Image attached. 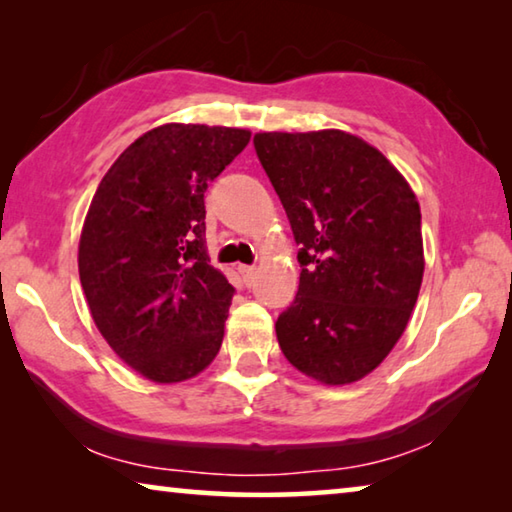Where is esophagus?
Instances as JSON below:
<instances>
[{
    "mask_svg": "<svg viewBox=\"0 0 512 512\" xmlns=\"http://www.w3.org/2000/svg\"><path fill=\"white\" fill-rule=\"evenodd\" d=\"M239 273H241V277H244V282L250 284V282L255 280L257 268H255V266H239Z\"/></svg>",
    "mask_w": 512,
    "mask_h": 512,
    "instance_id": "34e87169",
    "label": "esophagus"
}]
</instances>
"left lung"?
<instances>
[{
	"mask_svg": "<svg viewBox=\"0 0 512 512\" xmlns=\"http://www.w3.org/2000/svg\"><path fill=\"white\" fill-rule=\"evenodd\" d=\"M253 144L300 246V287L277 318V343L320 384L359 381L395 348L418 300V198L357 135L257 133Z\"/></svg>",
	"mask_w": 512,
	"mask_h": 512,
	"instance_id": "obj_1",
	"label": "left lung"
}]
</instances>
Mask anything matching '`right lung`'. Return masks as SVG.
<instances>
[{
    "label": "right lung",
    "instance_id": "right-lung-1",
    "mask_svg": "<svg viewBox=\"0 0 512 512\" xmlns=\"http://www.w3.org/2000/svg\"><path fill=\"white\" fill-rule=\"evenodd\" d=\"M244 128L164 124L99 183L79 244L103 339L142 377L176 384L210 366L235 287L210 266L205 189L246 149Z\"/></svg>",
    "mask_w": 512,
    "mask_h": 512
}]
</instances>
